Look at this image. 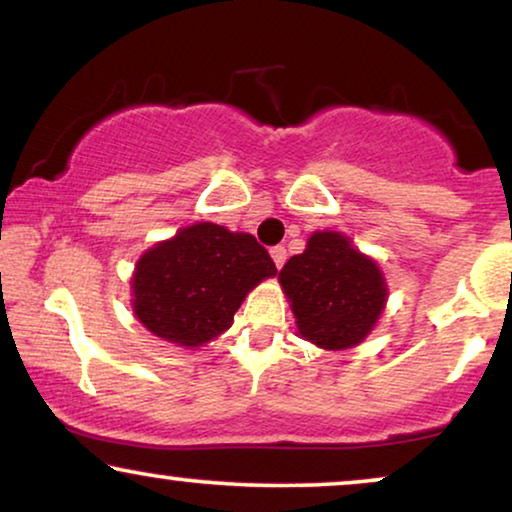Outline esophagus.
Instances as JSON below:
<instances>
[{"instance_id":"1","label":"esophagus","mask_w":512,"mask_h":512,"mask_svg":"<svg viewBox=\"0 0 512 512\" xmlns=\"http://www.w3.org/2000/svg\"><path fill=\"white\" fill-rule=\"evenodd\" d=\"M270 256H272V261H275L277 268L282 270L284 263H286V249L282 247V244H277V247H272V249H270Z\"/></svg>"}]
</instances>
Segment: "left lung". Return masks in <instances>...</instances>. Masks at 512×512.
Listing matches in <instances>:
<instances>
[{"mask_svg": "<svg viewBox=\"0 0 512 512\" xmlns=\"http://www.w3.org/2000/svg\"><path fill=\"white\" fill-rule=\"evenodd\" d=\"M298 331L312 345L347 349L373 331L387 300L382 272L345 235L314 233L279 272Z\"/></svg>", "mask_w": 512, "mask_h": 512, "instance_id": "1", "label": "left lung"}]
</instances>
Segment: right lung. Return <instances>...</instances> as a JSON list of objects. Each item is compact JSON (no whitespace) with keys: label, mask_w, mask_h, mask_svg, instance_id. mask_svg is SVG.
Listing matches in <instances>:
<instances>
[{"label":"right lung","mask_w":512,"mask_h":512,"mask_svg":"<svg viewBox=\"0 0 512 512\" xmlns=\"http://www.w3.org/2000/svg\"><path fill=\"white\" fill-rule=\"evenodd\" d=\"M272 275L275 263L254 235L195 223L139 258L132 305L158 338L200 347L226 331L244 296Z\"/></svg>","instance_id":"1"}]
</instances>
